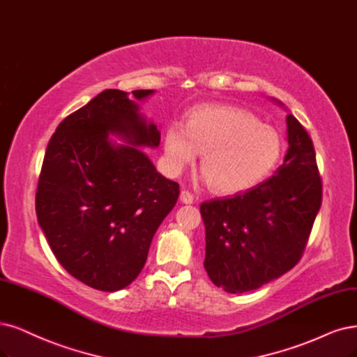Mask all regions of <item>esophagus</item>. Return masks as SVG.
I'll list each match as a JSON object with an SVG mask.
<instances>
[{
  "instance_id": "obj_1",
  "label": "esophagus",
  "mask_w": 357,
  "mask_h": 357,
  "mask_svg": "<svg viewBox=\"0 0 357 357\" xmlns=\"http://www.w3.org/2000/svg\"><path fill=\"white\" fill-rule=\"evenodd\" d=\"M179 199H181V202H182L183 204H191V203L194 202V195H192L190 191L183 190V191H181Z\"/></svg>"
}]
</instances>
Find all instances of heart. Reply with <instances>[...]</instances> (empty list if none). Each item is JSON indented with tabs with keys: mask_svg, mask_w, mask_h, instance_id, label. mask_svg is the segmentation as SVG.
Listing matches in <instances>:
<instances>
[{
	"mask_svg": "<svg viewBox=\"0 0 357 357\" xmlns=\"http://www.w3.org/2000/svg\"><path fill=\"white\" fill-rule=\"evenodd\" d=\"M202 157L208 187L220 194L253 188L278 166L284 139L275 128L260 123L244 109L203 105L190 112L185 126L172 123L165 132V157L170 172H179Z\"/></svg>",
	"mask_w": 357,
	"mask_h": 357,
	"instance_id": "heart-1",
	"label": "heart"
}]
</instances>
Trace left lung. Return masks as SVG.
<instances>
[{"mask_svg": "<svg viewBox=\"0 0 357 357\" xmlns=\"http://www.w3.org/2000/svg\"><path fill=\"white\" fill-rule=\"evenodd\" d=\"M287 139L284 165L269 179L200 206L204 268L227 293L252 291L280 278L305 252L321 208L322 183L313 142L293 114L287 116Z\"/></svg>", "mask_w": 357, "mask_h": 357, "instance_id": "1", "label": "left lung"}]
</instances>
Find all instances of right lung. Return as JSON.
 Here are the masks:
<instances>
[{
  "label": "right lung",
  "instance_id": "obj_1",
  "mask_svg": "<svg viewBox=\"0 0 357 357\" xmlns=\"http://www.w3.org/2000/svg\"><path fill=\"white\" fill-rule=\"evenodd\" d=\"M153 89H105L57 126L36 190V216L52 253L76 280L101 291L128 287L153 236L176 204L179 185L139 147L160 130L139 112ZM123 140L121 144L112 140Z\"/></svg>",
  "mask_w": 357,
  "mask_h": 357
}]
</instances>
